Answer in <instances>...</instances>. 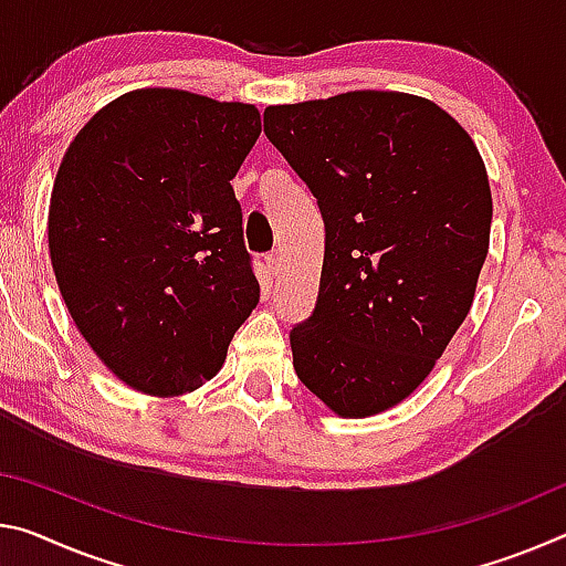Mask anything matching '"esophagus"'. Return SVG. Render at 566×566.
I'll use <instances>...</instances> for the list:
<instances>
[{
    "mask_svg": "<svg viewBox=\"0 0 566 566\" xmlns=\"http://www.w3.org/2000/svg\"><path fill=\"white\" fill-rule=\"evenodd\" d=\"M266 269H269V274H272V276H276V274L282 272L280 251H272V254H266Z\"/></svg>",
    "mask_w": 566,
    "mask_h": 566,
    "instance_id": "esophagus-1",
    "label": "esophagus"
}]
</instances>
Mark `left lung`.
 <instances>
[{"label": "left lung", "mask_w": 566, "mask_h": 566, "mask_svg": "<svg viewBox=\"0 0 566 566\" xmlns=\"http://www.w3.org/2000/svg\"><path fill=\"white\" fill-rule=\"evenodd\" d=\"M264 133L325 221L315 312L290 332L297 378L343 418L398 406L463 325L486 262L479 148L436 103L385 90L269 105Z\"/></svg>", "instance_id": "1"}]
</instances>
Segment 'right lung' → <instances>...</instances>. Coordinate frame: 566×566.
I'll return each instance as SVG.
<instances>
[{"label": "right lung", "mask_w": 566, "mask_h": 566, "mask_svg": "<svg viewBox=\"0 0 566 566\" xmlns=\"http://www.w3.org/2000/svg\"><path fill=\"white\" fill-rule=\"evenodd\" d=\"M259 133L254 105L146 87L70 143L50 199L52 269L80 335L130 388H201L256 307L231 178Z\"/></svg>", "instance_id": "add662e5"}]
</instances>
